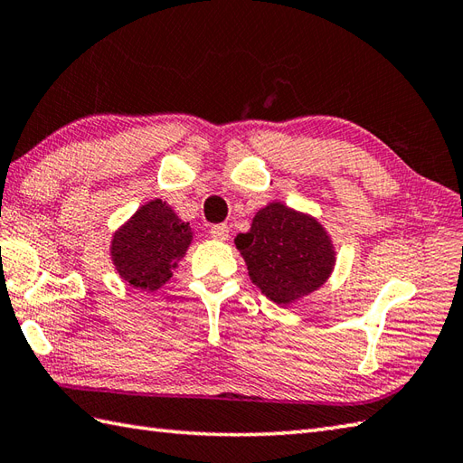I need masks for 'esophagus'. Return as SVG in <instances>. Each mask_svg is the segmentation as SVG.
Returning <instances> with one entry per match:
<instances>
[{
  "instance_id": "obj_1",
  "label": "esophagus",
  "mask_w": 463,
  "mask_h": 463,
  "mask_svg": "<svg viewBox=\"0 0 463 463\" xmlns=\"http://www.w3.org/2000/svg\"><path fill=\"white\" fill-rule=\"evenodd\" d=\"M211 236L214 241H227L229 239V227H227V224H213Z\"/></svg>"
}]
</instances>
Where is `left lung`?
<instances>
[{
    "mask_svg": "<svg viewBox=\"0 0 463 463\" xmlns=\"http://www.w3.org/2000/svg\"><path fill=\"white\" fill-rule=\"evenodd\" d=\"M250 280L278 306L316 292L335 266L329 234L309 214L270 203L258 211L250 231L234 239Z\"/></svg>",
    "mask_w": 463,
    "mask_h": 463,
    "instance_id": "8db88e82",
    "label": "left lung"
}]
</instances>
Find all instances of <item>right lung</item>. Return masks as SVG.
<instances>
[{
	"label": "right lung",
	"mask_w": 463,
	"mask_h": 463,
	"mask_svg": "<svg viewBox=\"0 0 463 463\" xmlns=\"http://www.w3.org/2000/svg\"><path fill=\"white\" fill-rule=\"evenodd\" d=\"M191 239L189 222H183L161 199L149 201L116 231L112 262L128 284L154 292L174 276L171 270L185 256Z\"/></svg>",
	"instance_id": "1"
}]
</instances>
